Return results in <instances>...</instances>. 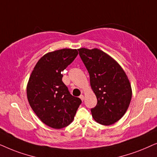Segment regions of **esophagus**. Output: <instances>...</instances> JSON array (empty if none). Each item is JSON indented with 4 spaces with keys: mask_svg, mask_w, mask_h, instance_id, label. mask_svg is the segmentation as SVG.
Here are the masks:
<instances>
[{
    "mask_svg": "<svg viewBox=\"0 0 157 157\" xmlns=\"http://www.w3.org/2000/svg\"><path fill=\"white\" fill-rule=\"evenodd\" d=\"M80 99L82 100H84V95H82H82H81L80 96Z\"/></svg>",
    "mask_w": 157,
    "mask_h": 157,
    "instance_id": "1",
    "label": "esophagus"
}]
</instances>
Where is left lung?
<instances>
[{
	"mask_svg": "<svg viewBox=\"0 0 157 157\" xmlns=\"http://www.w3.org/2000/svg\"><path fill=\"white\" fill-rule=\"evenodd\" d=\"M78 51L98 100L91 109L93 118L104 126L113 124L124 116L130 105L132 90L128 77L120 64L102 50L80 48Z\"/></svg>",
	"mask_w": 157,
	"mask_h": 157,
	"instance_id": "obj_1",
	"label": "left lung"
}]
</instances>
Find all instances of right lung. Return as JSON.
I'll return each mask as SVG.
<instances>
[{
  "label": "right lung",
  "mask_w": 157,
  "mask_h": 157,
  "mask_svg": "<svg viewBox=\"0 0 157 157\" xmlns=\"http://www.w3.org/2000/svg\"><path fill=\"white\" fill-rule=\"evenodd\" d=\"M77 54V50L72 49L48 52L37 62L29 77L26 87L29 105L51 128L60 129L70 125L82 103L70 93L61 73Z\"/></svg>",
  "instance_id": "right-lung-1"
}]
</instances>
